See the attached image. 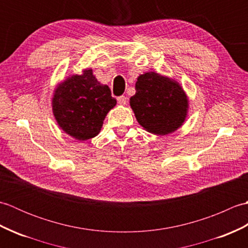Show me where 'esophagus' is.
Segmentation results:
<instances>
[{"label": "esophagus", "instance_id": "esophagus-1", "mask_svg": "<svg viewBox=\"0 0 248 248\" xmlns=\"http://www.w3.org/2000/svg\"><path fill=\"white\" fill-rule=\"evenodd\" d=\"M117 101L121 105H125V104H127V102H128V98L124 97V96H120V97L117 98Z\"/></svg>", "mask_w": 248, "mask_h": 248}]
</instances>
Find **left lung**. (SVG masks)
Returning a JSON list of instances; mask_svg holds the SVG:
<instances>
[{
  "instance_id": "obj_1",
  "label": "left lung",
  "mask_w": 248,
  "mask_h": 248,
  "mask_svg": "<svg viewBox=\"0 0 248 248\" xmlns=\"http://www.w3.org/2000/svg\"><path fill=\"white\" fill-rule=\"evenodd\" d=\"M130 105L139 124L148 132L166 135L184 123L188 101L180 84L155 72L138 78Z\"/></svg>"
}]
</instances>
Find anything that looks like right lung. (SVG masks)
I'll list each match as a JSON object with an SVG mask.
<instances>
[{
    "label": "right lung",
    "mask_w": 248,
    "mask_h": 248,
    "mask_svg": "<svg viewBox=\"0 0 248 248\" xmlns=\"http://www.w3.org/2000/svg\"><path fill=\"white\" fill-rule=\"evenodd\" d=\"M116 105L108 85L100 84L92 69L75 75L59 84L52 108L60 127L78 140L98 135L108 110Z\"/></svg>",
    "instance_id": "add662e5"
}]
</instances>
